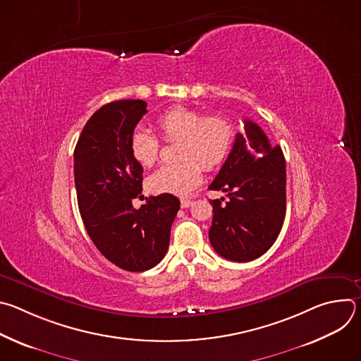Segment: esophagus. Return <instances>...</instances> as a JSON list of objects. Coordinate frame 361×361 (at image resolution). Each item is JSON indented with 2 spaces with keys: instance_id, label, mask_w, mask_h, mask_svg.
<instances>
[{
  "instance_id": "1",
  "label": "esophagus",
  "mask_w": 361,
  "mask_h": 361,
  "mask_svg": "<svg viewBox=\"0 0 361 361\" xmlns=\"http://www.w3.org/2000/svg\"><path fill=\"white\" fill-rule=\"evenodd\" d=\"M190 205H192V201L188 198H183L181 200V209H188Z\"/></svg>"
}]
</instances>
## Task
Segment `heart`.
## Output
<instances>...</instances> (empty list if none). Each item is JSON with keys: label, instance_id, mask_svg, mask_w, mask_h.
I'll use <instances>...</instances> for the list:
<instances>
[{"label": "heart", "instance_id": "obj_1", "mask_svg": "<svg viewBox=\"0 0 361 361\" xmlns=\"http://www.w3.org/2000/svg\"><path fill=\"white\" fill-rule=\"evenodd\" d=\"M157 128L167 141L178 140L174 164L161 166L147 178V188L156 194L187 195L202 178V167L216 170L224 164L234 144L235 128L224 114L204 116L202 111L183 106L167 110ZM133 159L151 167L159 159L160 141L145 128H135L130 138Z\"/></svg>", "mask_w": 361, "mask_h": 361}]
</instances>
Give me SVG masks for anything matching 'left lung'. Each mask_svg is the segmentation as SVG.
<instances>
[{
	"instance_id": "8db88e82",
	"label": "left lung",
	"mask_w": 361,
	"mask_h": 361,
	"mask_svg": "<svg viewBox=\"0 0 361 361\" xmlns=\"http://www.w3.org/2000/svg\"><path fill=\"white\" fill-rule=\"evenodd\" d=\"M227 192L212 200L213 248L230 262H251L277 240L286 217V160L280 145L244 120L220 173L209 187Z\"/></svg>"
}]
</instances>
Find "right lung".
<instances>
[{
	"mask_svg": "<svg viewBox=\"0 0 361 361\" xmlns=\"http://www.w3.org/2000/svg\"><path fill=\"white\" fill-rule=\"evenodd\" d=\"M147 113L142 99L113 101L84 126L74 149L78 209L98 251L117 267L145 271L167 254L171 224L180 210L173 194L145 198L140 209L142 167L133 159L131 134Z\"/></svg>",
	"mask_w": 361,
	"mask_h": 361,
	"instance_id": "right-lung-1",
	"label": "right lung"
}]
</instances>
